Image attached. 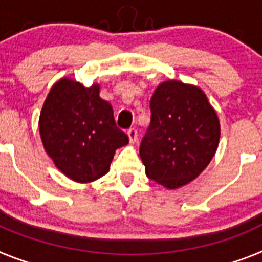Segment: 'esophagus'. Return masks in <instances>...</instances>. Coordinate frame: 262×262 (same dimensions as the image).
<instances>
[{
	"label": "esophagus",
	"mask_w": 262,
	"mask_h": 262,
	"mask_svg": "<svg viewBox=\"0 0 262 262\" xmlns=\"http://www.w3.org/2000/svg\"><path fill=\"white\" fill-rule=\"evenodd\" d=\"M128 137H129V141H130V144H134L136 141H137V137H138V133L137 130L134 128H130L128 130Z\"/></svg>",
	"instance_id": "obj_1"
}]
</instances>
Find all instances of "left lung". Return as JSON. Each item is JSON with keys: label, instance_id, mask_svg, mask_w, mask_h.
Here are the masks:
<instances>
[{"label": "left lung", "instance_id": "1", "mask_svg": "<svg viewBox=\"0 0 262 262\" xmlns=\"http://www.w3.org/2000/svg\"><path fill=\"white\" fill-rule=\"evenodd\" d=\"M151 121L140 146L147 178L169 190L188 185L219 146L220 122L206 93L179 80L163 81L150 100Z\"/></svg>", "mask_w": 262, "mask_h": 262}]
</instances>
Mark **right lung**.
<instances>
[{
	"label": "right lung",
	"instance_id": "right-lung-1",
	"mask_svg": "<svg viewBox=\"0 0 262 262\" xmlns=\"http://www.w3.org/2000/svg\"><path fill=\"white\" fill-rule=\"evenodd\" d=\"M100 85L84 87L63 77L47 95L39 116L46 153L66 177L77 183L101 178L118 147L129 144L116 126L112 105L100 97Z\"/></svg>",
	"mask_w": 262,
	"mask_h": 262
}]
</instances>
